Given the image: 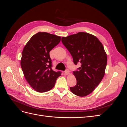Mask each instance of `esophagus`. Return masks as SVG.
Instances as JSON below:
<instances>
[{"instance_id": "34e87169", "label": "esophagus", "mask_w": 127, "mask_h": 127, "mask_svg": "<svg viewBox=\"0 0 127 127\" xmlns=\"http://www.w3.org/2000/svg\"><path fill=\"white\" fill-rule=\"evenodd\" d=\"M69 74V70L68 69H67L64 71V75H68Z\"/></svg>"}]
</instances>
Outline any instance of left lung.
Wrapping results in <instances>:
<instances>
[{
	"label": "left lung",
	"mask_w": 127,
	"mask_h": 127,
	"mask_svg": "<svg viewBox=\"0 0 127 127\" xmlns=\"http://www.w3.org/2000/svg\"><path fill=\"white\" fill-rule=\"evenodd\" d=\"M61 41L74 64H81L78 70L73 72L77 84L70 88V91L78 96H86L95 89L105 75L107 55L104 48L96 37L85 32L62 37Z\"/></svg>",
	"instance_id": "8db88e82"
}]
</instances>
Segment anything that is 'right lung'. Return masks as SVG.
Instances as JSON below:
<instances>
[{
    "label": "right lung",
    "mask_w": 127,
    "mask_h": 127,
    "mask_svg": "<svg viewBox=\"0 0 127 127\" xmlns=\"http://www.w3.org/2000/svg\"><path fill=\"white\" fill-rule=\"evenodd\" d=\"M61 37L39 32L33 35L23 50L21 66L27 82L39 93L49 91L54 87L60 71L51 69L49 52L59 43Z\"/></svg>",
    "instance_id": "add662e5"
}]
</instances>
